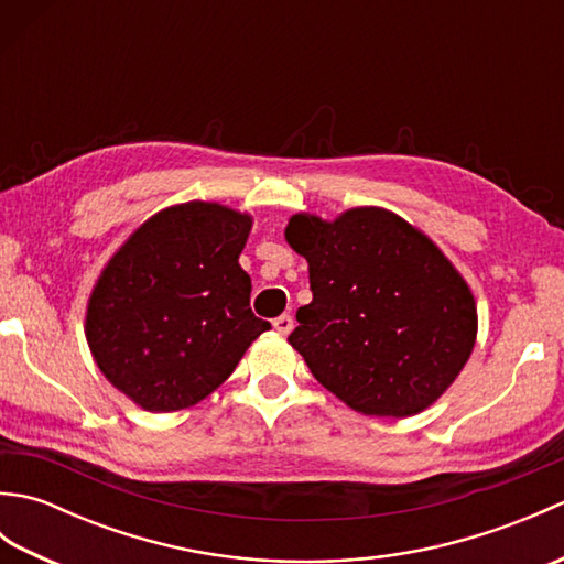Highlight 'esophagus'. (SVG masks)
I'll use <instances>...</instances> for the list:
<instances>
[{"label": "esophagus", "instance_id": "34e87169", "mask_svg": "<svg viewBox=\"0 0 564 564\" xmlns=\"http://www.w3.org/2000/svg\"><path fill=\"white\" fill-rule=\"evenodd\" d=\"M273 329L279 332V334H283V337H285V334H291V332H293V317H291V315L275 317V319H273Z\"/></svg>", "mask_w": 564, "mask_h": 564}]
</instances>
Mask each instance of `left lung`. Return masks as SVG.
Returning <instances> with one entry per match:
<instances>
[{
  "mask_svg": "<svg viewBox=\"0 0 564 564\" xmlns=\"http://www.w3.org/2000/svg\"><path fill=\"white\" fill-rule=\"evenodd\" d=\"M285 239L307 259L313 303L291 346L329 392L366 416H412L458 378L477 337L470 285L400 215L297 213Z\"/></svg>",
  "mask_w": 564,
  "mask_h": 564,
  "instance_id": "8db88e82",
  "label": "left lung"
}]
</instances>
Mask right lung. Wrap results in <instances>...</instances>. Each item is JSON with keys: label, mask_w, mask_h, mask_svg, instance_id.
<instances>
[{"label": "right lung", "mask_w": 564, "mask_h": 564, "mask_svg": "<svg viewBox=\"0 0 564 564\" xmlns=\"http://www.w3.org/2000/svg\"><path fill=\"white\" fill-rule=\"evenodd\" d=\"M251 215L188 200L154 213L106 263L89 295L99 370L148 412L194 406L230 378L267 319L249 307L239 254Z\"/></svg>", "instance_id": "add662e5"}]
</instances>
